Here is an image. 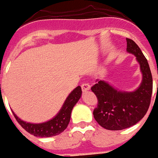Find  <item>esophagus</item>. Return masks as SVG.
<instances>
[{
    "label": "esophagus",
    "mask_w": 158,
    "mask_h": 158,
    "mask_svg": "<svg viewBox=\"0 0 158 158\" xmlns=\"http://www.w3.org/2000/svg\"><path fill=\"white\" fill-rule=\"evenodd\" d=\"M81 89L84 93H86V92L89 91V89H90V85H89V84L85 83L81 85Z\"/></svg>",
    "instance_id": "1"
}]
</instances>
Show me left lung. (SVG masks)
<instances>
[{
	"mask_svg": "<svg viewBox=\"0 0 158 158\" xmlns=\"http://www.w3.org/2000/svg\"><path fill=\"white\" fill-rule=\"evenodd\" d=\"M126 40L127 51L135 55L140 66L142 78L139 87L132 92L123 91L106 81H100L91 89L98 100L93 116L102 127L110 131L126 129L139 122L147 112L153 92L147 60L133 40Z\"/></svg>",
	"mask_w": 158,
	"mask_h": 158,
	"instance_id": "1",
	"label": "left lung"
}]
</instances>
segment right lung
I'll return each instance as SVG.
<instances>
[{"label":"right lung","mask_w":158,"mask_h":158,"mask_svg":"<svg viewBox=\"0 0 158 158\" xmlns=\"http://www.w3.org/2000/svg\"><path fill=\"white\" fill-rule=\"evenodd\" d=\"M81 88L77 86L67 96L63 105L57 115L51 119L40 123H31L22 120L12 111L14 116L20 126L31 135L35 137L48 138L58 135L66 129L70 121L71 112L81 96Z\"/></svg>","instance_id":"add662e5"}]
</instances>
